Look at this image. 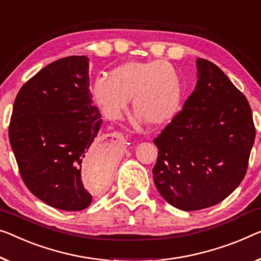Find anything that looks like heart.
<instances>
[{"mask_svg":"<svg viewBox=\"0 0 261 261\" xmlns=\"http://www.w3.org/2000/svg\"><path fill=\"white\" fill-rule=\"evenodd\" d=\"M93 95L109 118H118L132 98V109L151 125H163L177 115L181 100V80L166 61H131L98 77Z\"/></svg>","mask_w":261,"mask_h":261,"instance_id":"1","label":"heart"}]
</instances>
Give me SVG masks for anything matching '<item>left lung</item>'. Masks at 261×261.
Returning a JSON list of instances; mask_svg holds the SVG:
<instances>
[{"mask_svg":"<svg viewBox=\"0 0 261 261\" xmlns=\"http://www.w3.org/2000/svg\"><path fill=\"white\" fill-rule=\"evenodd\" d=\"M196 65V88L153 141L155 188L182 211L210 207L230 196L246 174L255 138L246 97L215 63L197 58Z\"/></svg>","mask_w":261,"mask_h":261,"instance_id":"8db88e82","label":"left lung"}]
</instances>
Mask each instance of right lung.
Returning a JSON list of instances; mask_svg holds the SVG:
<instances>
[{
    "instance_id": "add662e5",
    "label": "right lung",
    "mask_w": 261,
    "mask_h": 261,
    "mask_svg": "<svg viewBox=\"0 0 261 261\" xmlns=\"http://www.w3.org/2000/svg\"><path fill=\"white\" fill-rule=\"evenodd\" d=\"M89 58L68 56L27 81L15 98L9 141L30 192L64 211H81L92 196L82 169L111 171L109 146L96 141L103 119L89 89Z\"/></svg>"
}]
</instances>
